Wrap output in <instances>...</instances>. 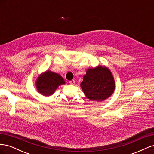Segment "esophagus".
<instances>
[{"label":"esophagus","instance_id":"34e87169","mask_svg":"<svg viewBox=\"0 0 154 154\" xmlns=\"http://www.w3.org/2000/svg\"><path fill=\"white\" fill-rule=\"evenodd\" d=\"M69 83V84H71V85H74V84H75L76 82H75V80H72L71 81H70Z\"/></svg>","mask_w":154,"mask_h":154}]
</instances>
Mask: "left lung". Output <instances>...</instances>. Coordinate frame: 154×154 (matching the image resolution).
<instances>
[{
    "mask_svg": "<svg viewBox=\"0 0 154 154\" xmlns=\"http://www.w3.org/2000/svg\"><path fill=\"white\" fill-rule=\"evenodd\" d=\"M80 86L88 100L98 102L109 98L113 94L116 87L110 70L100 65L87 70Z\"/></svg>",
    "mask_w": 154,
    "mask_h": 154,
    "instance_id": "obj_1",
    "label": "left lung"
}]
</instances>
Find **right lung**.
Masks as SVG:
<instances>
[{
    "label": "right lung",
    "instance_id": "add662e5",
    "mask_svg": "<svg viewBox=\"0 0 154 154\" xmlns=\"http://www.w3.org/2000/svg\"><path fill=\"white\" fill-rule=\"evenodd\" d=\"M66 83L64 79L60 74L50 70L42 72L35 82L36 90L44 96L53 95L57 88Z\"/></svg>",
    "mask_w": 154,
    "mask_h": 154
}]
</instances>
